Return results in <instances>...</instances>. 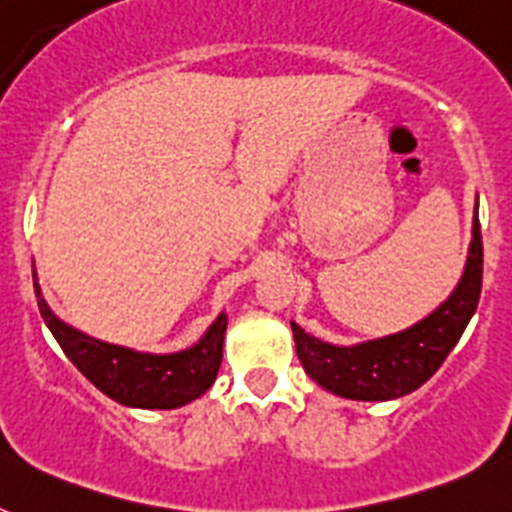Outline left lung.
Wrapping results in <instances>:
<instances>
[{"label":"left lung","mask_w":512,"mask_h":512,"mask_svg":"<svg viewBox=\"0 0 512 512\" xmlns=\"http://www.w3.org/2000/svg\"><path fill=\"white\" fill-rule=\"evenodd\" d=\"M477 210L479 200L474 202L467 264L454 292L410 328L397 330L392 336L338 346L315 338L292 320L297 356L312 382L346 400L384 402L410 395L438 372L472 320L482 292V235Z\"/></svg>","instance_id":"obj_1"}]
</instances>
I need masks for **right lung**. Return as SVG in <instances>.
I'll use <instances>...</instances> for the list:
<instances>
[{"instance_id": "1", "label": "right lung", "mask_w": 512, "mask_h": 512, "mask_svg": "<svg viewBox=\"0 0 512 512\" xmlns=\"http://www.w3.org/2000/svg\"><path fill=\"white\" fill-rule=\"evenodd\" d=\"M33 279L40 315L58 346L63 348V354L110 400L120 402L125 408L174 410L205 395L215 382L223 361L225 328H228L225 310L192 346L171 354H148V351L99 341L61 320L45 302L35 269Z\"/></svg>"}]
</instances>
